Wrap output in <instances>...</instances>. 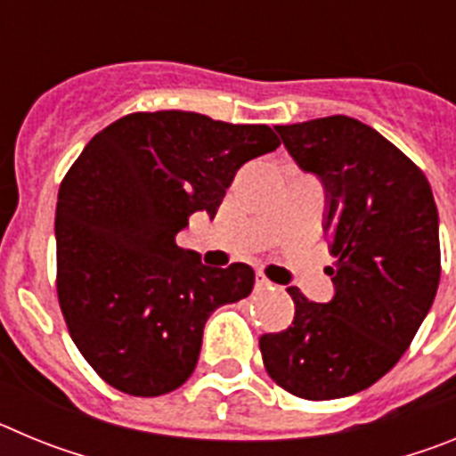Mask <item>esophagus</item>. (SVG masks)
Returning a JSON list of instances; mask_svg holds the SVG:
<instances>
[{"instance_id": "obj_1", "label": "esophagus", "mask_w": 456, "mask_h": 456, "mask_svg": "<svg viewBox=\"0 0 456 456\" xmlns=\"http://www.w3.org/2000/svg\"><path fill=\"white\" fill-rule=\"evenodd\" d=\"M272 288H273L272 281H269V278H265L263 273H257V276H256V289H257V292H263V289H272Z\"/></svg>"}]
</instances>
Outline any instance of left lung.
Returning a JSON list of instances; mask_svg holds the SVG:
<instances>
[{"label":"left lung","mask_w":456,"mask_h":456,"mask_svg":"<svg viewBox=\"0 0 456 456\" xmlns=\"http://www.w3.org/2000/svg\"><path fill=\"white\" fill-rule=\"evenodd\" d=\"M297 167L326 193L324 235L333 297L288 288L292 324L260 338L269 377L304 400L370 388L409 349L441 278L438 209L425 173L349 116L276 125Z\"/></svg>","instance_id":"left-lung-1"}]
</instances>
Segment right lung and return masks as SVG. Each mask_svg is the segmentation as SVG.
<instances>
[{
	"label": "right lung",
	"mask_w": 456,
	"mask_h": 456,
	"mask_svg": "<svg viewBox=\"0 0 456 456\" xmlns=\"http://www.w3.org/2000/svg\"><path fill=\"white\" fill-rule=\"evenodd\" d=\"M281 146L267 125L139 111L93 136L56 203V292L72 342L109 386L171 393L199 363L219 305L248 297V265L208 267L175 244L216 208L248 159Z\"/></svg>",
	"instance_id": "add662e5"
}]
</instances>
